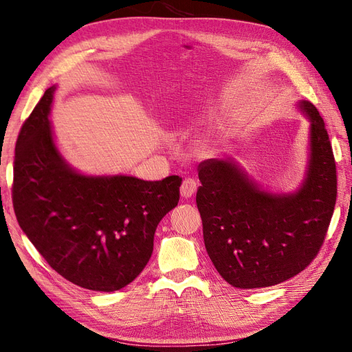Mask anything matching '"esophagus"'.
<instances>
[{"mask_svg": "<svg viewBox=\"0 0 352 352\" xmlns=\"http://www.w3.org/2000/svg\"><path fill=\"white\" fill-rule=\"evenodd\" d=\"M195 191H197V182H195L194 179H191V178H186V179L182 181L179 192H181V197H182L184 199H188V198H191V197L194 195V192H195Z\"/></svg>", "mask_w": 352, "mask_h": 352, "instance_id": "34e87169", "label": "esophagus"}]
</instances>
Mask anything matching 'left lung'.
<instances>
[{
    "label": "left lung",
    "mask_w": 352,
    "mask_h": 352,
    "mask_svg": "<svg viewBox=\"0 0 352 352\" xmlns=\"http://www.w3.org/2000/svg\"><path fill=\"white\" fill-rule=\"evenodd\" d=\"M305 174L294 191L267 188L231 158L198 165L197 207L204 244L219 275L235 288L284 283L314 260L334 212L337 171L324 120L309 101Z\"/></svg>",
    "instance_id": "obj_1"
}]
</instances>
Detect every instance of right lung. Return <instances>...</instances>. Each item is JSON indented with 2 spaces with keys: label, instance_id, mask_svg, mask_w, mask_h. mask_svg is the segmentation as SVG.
Returning a JSON list of instances; mask_svg holds the SVG:
<instances>
[{
  "label": "right lung",
  "instance_id": "add662e5",
  "mask_svg": "<svg viewBox=\"0 0 352 352\" xmlns=\"http://www.w3.org/2000/svg\"><path fill=\"white\" fill-rule=\"evenodd\" d=\"M55 89H45L16 140L18 224L65 280L92 291H118L150 261L157 226L177 207L182 179L88 175L74 168L50 121Z\"/></svg>",
  "mask_w": 352,
  "mask_h": 352
}]
</instances>
